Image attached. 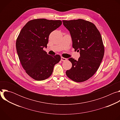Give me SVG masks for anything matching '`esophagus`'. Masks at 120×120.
<instances>
[{
    "instance_id": "esophagus-1",
    "label": "esophagus",
    "mask_w": 120,
    "mask_h": 120,
    "mask_svg": "<svg viewBox=\"0 0 120 120\" xmlns=\"http://www.w3.org/2000/svg\"><path fill=\"white\" fill-rule=\"evenodd\" d=\"M67 60V58H64V57H61V60L62 61H66Z\"/></svg>"
}]
</instances>
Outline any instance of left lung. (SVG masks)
I'll return each mask as SVG.
<instances>
[{
	"mask_svg": "<svg viewBox=\"0 0 120 120\" xmlns=\"http://www.w3.org/2000/svg\"><path fill=\"white\" fill-rule=\"evenodd\" d=\"M69 31L75 51L80 56L76 61L68 59L72 64L66 75L72 80L82 82L89 79L97 71L104 57L105 47L101 34L92 23L82 19L63 20Z\"/></svg>",
	"mask_w": 120,
	"mask_h": 120,
	"instance_id": "obj_1",
	"label": "left lung"
}]
</instances>
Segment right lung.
<instances>
[{"mask_svg":"<svg viewBox=\"0 0 120 120\" xmlns=\"http://www.w3.org/2000/svg\"><path fill=\"white\" fill-rule=\"evenodd\" d=\"M61 20L44 19H33L22 28L16 41V49L20 63L27 74L42 81L52 74L61 56H50L43 50L47 47L50 33L62 25Z\"/></svg>","mask_w":120,"mask_h":120,"instance_id":"obj_1","label":"right lung"}]
</instances>
